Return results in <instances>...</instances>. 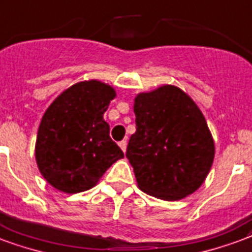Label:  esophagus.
Returning <instances> with one entry per match:
<instances>
[{
    "label": "esophagus",
    "instance_id": "34e87169",
    "mask_svg": "<svg viewBox=\"0 0 252 252\" xmlns=\"http://www.w3.org/2000/svg\"><path fill=\"white\" fill-rule=\"evenodd\" d=\"M118 145H119V147L122 149V151H124V153H125V151H126V147H127V142H126V141H125V139H124V141L119 142Z\"/></svg>",
    "mask_w": 252,
    "mask_h": 252
}]
</instances>
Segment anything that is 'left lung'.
Listing matches in <instances>:
<instances>
[{
    "mask_svg": "<svg viewBox=\"0 0 252 252\" xmlns=\"http://www.w3.org/2000/svg\"><path fill=\"white\" fill-rule=\"evenodd\" d=\"M137 131L127 145L138 187L163 200L190 195L205 182L215 146L205 117L186 93L163 85L134 99Z\"/></svg>",
    "mask_w": 252,
    "mask_h": 252,
    "instance_id": "1",
    "label": "left lung"
}]
</instances>
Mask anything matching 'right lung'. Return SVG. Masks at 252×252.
Here are the masks:
<instances>
[{"label": "right lung", "instance_id": "add662e5", "mask_svg": "<svg viewBox=\"0 0 252 252\" xmlns=\"http://www.w3.org/2000/svg\"><path fill=\"white\" fill-rule=\"evenodd\" d=\"M115 95L110 85L92 79L66 89L47 107L37 134L35 160L54 189L66 194L89 190L124 158L103 119Z\"/></svg>", "mask_w": 252, "mask_h": 252}]
</instances>
